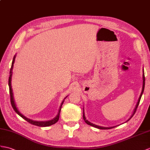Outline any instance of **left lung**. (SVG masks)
<instances>
[{"instance_id":"1","label":"left lung","mask_w":150,"mask_h":150,"mask_svg":"<svg viewBox=\"0 0 150 150\" xmlns=\"http://www.w3.org/2000/svg\"><path fill=\"white\" fill-rule=\"evenodd\" d=\"M142 80H143V82H142V89L141 93V95H140V96H139V98L138 102H137V104H136V106H135V109H134V110L133 114H132L131 117L129 118V119H128V120H130L131 119V118H132V117H133L134 114L135 113V112H136V110H137V107H138V105H139V102H140V100H141V98L142 95V93H143V92H144V85H145V77H144V71H143V75H142ZM83 120L85 121V122H86L87 124H88V125H91V126L94 127H95V128H99V129H103V130H105V129H110V128H114V127H103L98 126V125H95V124H93V123H91V122H89V121L88 120H86V117H85V115H84V111H83Z\"/></svg>"}]
</instances>
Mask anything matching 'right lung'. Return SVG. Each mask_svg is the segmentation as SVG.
Here are the masks:
<instances>
[{
  "label": "right lung",
  "instance_id": "right-lung-1",
  "mask_svg": "<svg viewBox=\"0 0 150 150\" xmlns=\"http://www.w3.org/2000/svg\"><path fill=\"white\" fill-rule=\"evenodd\" d=\"M16 57V55H15L13 57V61H12V64H11V69H10V72H9V81H8V84H9V94H10V99H11V103L12 107L13 108L14 110L20 116L22 117L23 119H24L25 120H26L27 122H29V123L32 124L33 125H36V126L38 127H48L50 126V125H52L55 124V123L57 122V121L59 120V114H60L61 112V107L62 105V103L64 102V100L62 101V102L61 104V106L59 107V112L58 114L56 116V117H54L53 120H50V121H34L32 120H30L29 118L26 117L25 116H24L22 114H21L20 112V111L17 109V107L16 106V104L15 102V100H14V97H13V90H12V88H11V76H12V70H13V64L15 62V59Z\"/></svg>",
  "mask_w": 150,
  "mask_h": 150
}]
</instances>
